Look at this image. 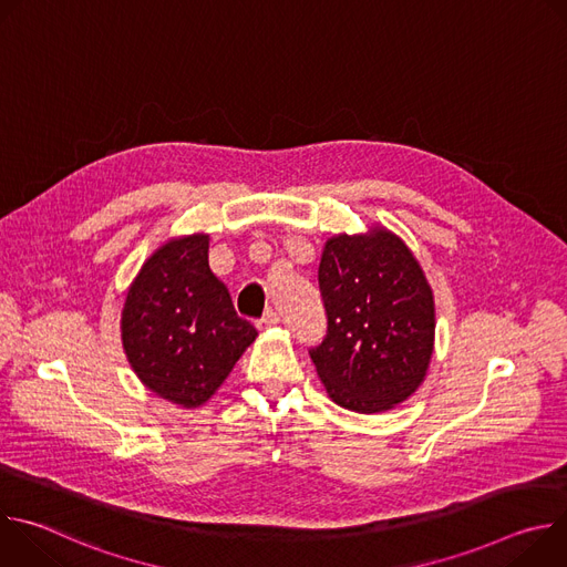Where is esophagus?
<instances>
[{
    "label": "esophagus",
    "mask_w": 567,
    "mask_h": 567,
    "mask_svg": "<svg viewBox=\"0 0 567 567\" xmlns=\"http://www.w3.org/2000/svg\"><path fill=\"white\" fill-rule=\"evenodd\" d=\"M278 322H280V313H278L276 309H267L265 316L258 320V328H260V330H267V328L278 326Z\"/></svg>",
    "instance_id": "obj_1"
}]
</instances>
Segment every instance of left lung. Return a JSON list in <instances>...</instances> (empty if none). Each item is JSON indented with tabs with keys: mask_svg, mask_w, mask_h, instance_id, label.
I'll return each mask as SVG.
<instances>
[{
	"mask_svg": "<svg viewBox=\"0 0 567 567\" xmlns=\"http://www.w3.org/2000/svg\"><path fill=\"white\" fill-rule=\"evenodd\" d=\"M318 287L328 334L309 348L339 406L381 413L422 383L435 337L433 293L413 254L388 230L332 237Z\"/></svg>",
	"mask_w": 567,
	"mask_h": 567,
	"instance_id": "obj_1",
	"label": "left lung"
}]
</instances>
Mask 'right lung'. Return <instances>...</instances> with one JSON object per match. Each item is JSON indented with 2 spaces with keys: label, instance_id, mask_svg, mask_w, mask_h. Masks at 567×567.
<instances>
[{
  "label": "right lung",
  "instance_id": "add662e5",
  "mask_svg": "<svg viewBox=\"0 0 567 567\" xmlns=\"http://www.w3.org/2000/svg\"><path fill=\"white\" fill-rule=\"evenodd\" d=\"M121 330L138 379L184 409L202 406L258 337L208 267V235L154 251L127 291Z\"/></svg>",
  "mask_w": 567,
  "mask_h": 567
}]
</instances>
